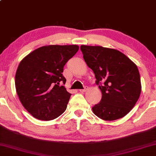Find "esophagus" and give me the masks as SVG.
Wrapping results in <instances>:
<instances>
[{
    "mask_svg": "<svg viewBox=\"0 0 156 156\" xmlns=\"http://www.w3.org/2000/svg\"><path fill=\"white\" fill-rule=\"evenodd\" d=\"M87 87H85L84 89H80V92H82V93H83V92H85L86 91H87Z\"/></svg>",
    "mask_w": 156,
    "mask_h": 156,
    "instance_id": "esophagus-1",
    "label": "esophagus"
}]
</instances>
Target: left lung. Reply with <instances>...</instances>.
<instances>
[{
  "label": "left lung",
  "instance_id": "1",
  "mask_svg": "<svg viewBox=\"0 0 156 156\" xmlns=\"http://www.w3.org/2000/svg\"><path fill=\"white\" fill-rule=\"evenodd\" d=\"M87 66L94 71L102 98L92 108L99 118L112 121L125 117L134 108L141 91L136 65L113 48L81 46Z\"/></svg>",
  "mask_w": 156,
  "mask_h": 156
}]
</instances>
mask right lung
<instances>
[{
  "instance_id": "obj_1",
  "label": "right lung",
  "mask_w": 156,
  "mask_h": 156,
  "mask_svg": "<svg viewBox=\"0 0 156 156\" xmlns=\"http://www.w3.org/2000/svg\"><path fill=\"white\" fill-rule=\"evenodd\" d=\"M77 45H48L31 52L20 62L15 88L23 107L34 117L48 121L65 111L71 94L62 82L63 67L79 50Z\"/></svg>"
}]
</instances>
